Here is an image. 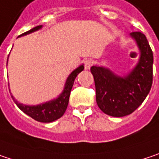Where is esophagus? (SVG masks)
<instances>
[{
    "label": "esophagus",
    "mask_w": 159,
    "mask_h": 159,
    "mask_svg": "<svg viewBox=\"0 0 159 159\" xmlns=\"http://www.w3.org/2000/svg\"><path fill=\"white\" fill-rule=\"evenodd\" d=\"M92 65H93V61L92 60H87L85 61V69L86 70H89Z\"/></svg>",
    "instance_id": "34e87169"
}]
</instances>
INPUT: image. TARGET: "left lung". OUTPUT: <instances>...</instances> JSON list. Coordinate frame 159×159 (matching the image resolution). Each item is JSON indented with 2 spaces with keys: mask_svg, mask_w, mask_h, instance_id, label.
I'll list each match as a JSON object with an SVG mask.
<instances>
[{
  "mask_svg": "<svg viewBox=\"0 0 159 159\" xmlns=\"http://www.w3.org/2000/svg\"><path fill=\"white\" fill-rule=\"evenodd\" d=\"M139 50V59L130 72L119 76L103 66H92L96 100L98 108L112 117H124L134 112L150 91L153 81V52L146 36L135 31L129 34Z\"/></svg>",
  "mask_w": 159,
  "mask_h": 159,
  "instance_id": "left-lung-1",
  "label": "left lung"
}]
</instances>
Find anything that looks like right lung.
I'll use <instances>...</instances> for the list:
<instances>
[{
  "mask_svg": "<svg viewBox=\"0 0 159 159\" xmlns=\"http://www.w3.org/2000/svg\"><path fill=\"white\" fill-rule=\"evenodd\" d=\"M41 28H42V25L36 26L28 31L24 32L23 34L20 35V37L25 36V35L32 33L34 31H37ZM7 63H8V60H7ZM83 70H84L83 64L79 66L77 69H75L67 78L62 92L56 98H53L50 101L40 103L39 105H31L30 106V105H25V104H21V103L18 102L17 100L13 98V96H11V98L14 100L15 104L18 106V108L33 119H35L39 122H43V123H50L52 121H55L58 119L61 118L63 114L65 113L67 107H68V104H69V98H70L72 86L74 84V80H75L76 77L78 76V74L81 72Z\"/></svg>",
  "mask_w": 159,
  "mask_h": 159,
  "instance_id": "obj_1",
  "label": "right lung"
}]
</instances>
